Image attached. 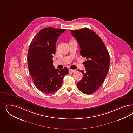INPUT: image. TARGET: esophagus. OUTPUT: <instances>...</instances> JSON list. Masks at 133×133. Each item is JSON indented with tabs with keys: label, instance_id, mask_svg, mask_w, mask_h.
<instances>
[{
	"label": "esophagus",
	"instance_id": "obj_1",
	"mask_svg": "<svg viewBox=\"0 0 133 133\" xmlns=\"http://www.w3.org/2000/svg\"><path fill=\"white\" fill-rule=\"evenodd\" d=\"M69 71L70 72H76V70L75 69H69Z\"/></svg>",
	"mask_w": 133,
	"mask_h": 133
}]
</instances>
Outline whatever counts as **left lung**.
Instances as JSON below:
<instances>
[{"label":"left lung","mask_w":133,"mask_h":133,"mask_svg":"<svg viewBox=\"0 0 133 133\" xmlns=\"http://www.w3.org/2000/svg\"><path fill=\"white\" fill-rule=\"evenodd\" d=\"M71 32L79 45L81 55L87 59L84 64L86 72L81 70L83 77L77 83V88L85 94H91L98 89L107 76L109 53L102 40L94 31L85 28L71 30Z\"/></svg>","instance_id":"left-lung-1"}]
</instances>
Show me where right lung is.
Masks as SVG:
<instances>
[{"instance_id": "obj_1", "label": "right lung", "mask_w": 133, "mask_h": 133, "mask_svg": "<svg viewBox=\"0 0 133 133\" xmlns=\"http://www.w3.org/2000/svg\"><path fill=\"white\" fill-rule=\"evenodd\" d=\"M65 30L53 27L43 28L30 43L27 55L29 73L35 85L43 93L50 94L59 90L64 77L69 72L66 67L55 69L52 60L58 38Z\"/></svg>"}]
</instances>
